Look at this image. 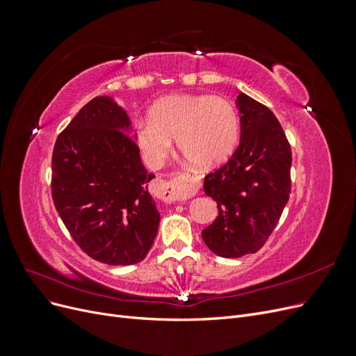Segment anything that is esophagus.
Wrapping results in <instances>:
<instances>
[{
    "label": "esophagus",
    "instance_id": "34e87169",
    "mask_svg": "<svg viewBox=\"0 0 356 356\" xmlns=\"http://www.w3.org/2000/svg\"><path fill=\"white\" fill-rule=\"evenodd\" d=\"M200 187V181L193 175H181L174 181L163 182L161 181V196L165 202H181L191 196H195Z\"/></svg>",
    "mask_w": 356,
    "mask_h": 356
}]
</instances>
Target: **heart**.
<instances>
[{"instance_id":"b5f03b06","label":"heart","mask_w":356,"mask_h":356,"mask_svg":"<svg viewBox=\"0 0 356 356\" xmlns=\"http://www.w3.org/2000/svg\"><path fill=\"white\" fill-rule=\"evenodd\" d=\"M135 139L149 166H160L177 139L179 152L202 169L224 163L239 141L234 106L212 95H169L135 122Z\"/></svg>"}]
</instances>
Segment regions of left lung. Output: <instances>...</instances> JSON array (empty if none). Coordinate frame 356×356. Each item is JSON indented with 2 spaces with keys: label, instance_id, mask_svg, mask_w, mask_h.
I'll return each instance as SVG.
<instances>
[{
  "label": "left lung",
  "instance_id": "1",
  "mask_svg": "<svg viewBox=\"0 0 356 356\" xmlns=\"http://www.w3.org/2000/svg\"><path fill=\"white\" fill-rule=\"evenodd\" d=\"M241 144L208 177L203 190L217 202L218 217L202 232L209 250L224 258L254 254L281 218L291 193V147L275 114L239 93Z\"/></svg>",
  "mask_w": 356,
  "mask_h": 356
}]
</instances>
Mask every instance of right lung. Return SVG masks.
Masks as SVG:
<instances>
[{
  "mask_svg": "<svg viewBox=\"0 0 356 356\" xmlns=\"http://www.w3.org/2000/svg\"><path fill=\"white\" fill-rule=\"evenodd\" d=\"M153 178L131 118L111 96L86 104L56 139L53 202L75 243L96 261L129 266L147 257L160 222L148 193Z\"/></svg>",
  "mask_w": 356,
  "mask_h": 356,
  "instance_id": "obj_1",
  "label": "right lung"
}]
</instances>
